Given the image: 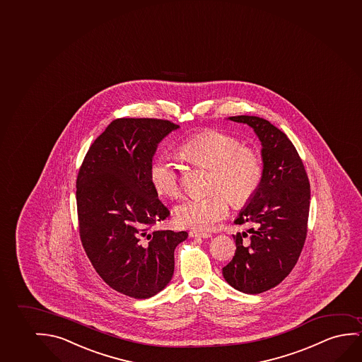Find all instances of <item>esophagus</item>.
Here are the masks:
<instances>
[{
    "label": "esophagus",
    "mask_w": 362,
    "mask_h": 362,
    "mask_svg": "<svg viewBox=\"0 0 362 362\" xmlns=\"http://www.w3.org/2000/svg\"><path fill=\"white\" fill-rule=\"evenodd\" d=\"M189 235L191 238H209L211 237L209 233H202V232H196V230H191Z\"/></svg>",
    "instance_id": "esophagus-1"
}]
</instances>
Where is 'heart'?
I'll return each mask as SVG.
<instances>
[{
  "label": "heart",
  "instance_id": "obj_1",
  "mask_svg": "<svg viewBox=\"0 0 362 362\" xmlns=\"http://www.w3.org/2000/svg\"><path fill=\"white\" fill-rule=\"evenodd\" d=\"M178 151L194 166L211 168L209 189H214L185 199L175 209L176 221L185 228L199 232L212 228L228 214L229 199L235 206L248 204L263 181L259 155L243 148V144L229 134L217 130L194 134L178 145ZM148 178L158 194L173 199L181 194V171L168 156L153 160Z\"/></svg>",
  "mask_w": 362,
  "mask_h": 362
}]
</instances>
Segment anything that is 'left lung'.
<instances>
[{"label":"left lung","mask_w":362,"mask_h":362,"mask_svg":"<svg viewBox=\"0 0 362 362\" xmlns=\"http://www.w3.org/2000/svg\"><path fill=\"white\" fill-rule=\"evenodd\" d=\"M259 139L263 181L255 197L240 209L235 223L253 224L233 235L235 257L222 269L229 286L245 294L269 291L286 279L299 259L306 238L310 185L294 145L263 117L238 115Z\"/></svg>","instance_id":"1"}]
</instances>
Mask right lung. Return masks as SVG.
Returning <instances> with one entry per match:
<instances>
[{
  "mask_svg": "<svg viewBox=\"0 0 362 362\" xmlns=\"http://www.w3.org/2000/svg\"><path fill=\"white\" fill-rule=\"evenodd\" d=\"M178 125L160 119L112 120L90 145L76 178L82 245L94 269L122 294L148 299L173 278V252L189 233L148 229L170 212L148 171L158 144Z\"/></svg>",
  "mask_w": 362,
  "mask_h": 362,
  "instance_id": "right-lung-1",
  "label": "right lung"
}]
</instances>
